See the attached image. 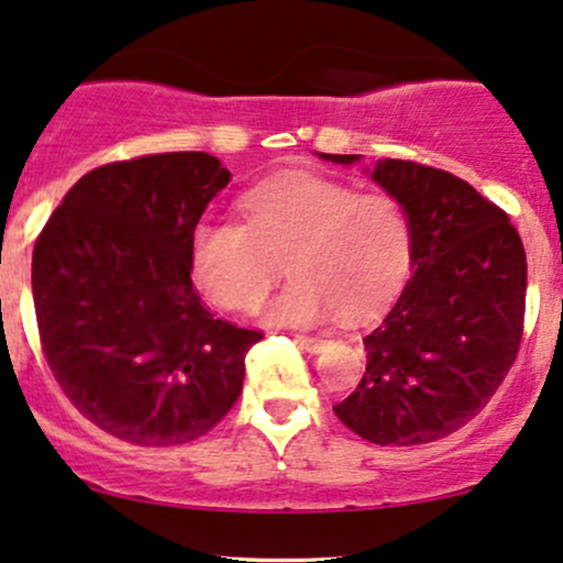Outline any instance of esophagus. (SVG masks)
Here are the masks:
<instances>
[{
  "label": "esophagus",
  "instance_id": "esophagus-1",
  "mask_svg": "<svg viewBox=\"0 0 563 563\" xmlns=\"http://www.w3.org/2000/svg\"><path fill=\"white\" fill-rule=\"evenodd\" d=\"M296 341H299V344L312 354L320 352V349L325 346V339H322V335H296Z\"/></svg>",
  "mask_w": 563,
  "mask_h": 563
}]
</instances>
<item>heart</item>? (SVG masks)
I'll return each instance as SVG.
<instances>
[{
    "label": "heart",
    "mask_w": 563,
    "mask_h": 563,
    "mask_svg": "<svg viewBox=\"0 0 563 563\" xmlns=\"http://www.w3.org/2000/svg\"><path fill=\"white\" fill-rule=\"evenodd\" d=\"M241 206L245 222L203 217L190 238L198 286L232 312H256L283 262L294 280L267 320L294 328L371 318L410 273L412 222L391 192L296 172L251 187Z\"/></svg>",
    "instance_id": "1"
}]
</instances>
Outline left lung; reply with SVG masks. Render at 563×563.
<instances>
[{
  "instance_id": "1",
  "label": "left lung",
  "mask_w": 563,
  "mask_h": 563,
  "mask_svg": "<svg viewBox=\"0 0 563 563\" xmlns=\"http://www.w3.org/2000/svg\"><path fill=\"white\" fill-rule=\"evenodd\" d=\"M373 179L410 214L412 277L363 339V378L333 412L367 442L407 448L461 429L508 376L525 335L527 254L506 211L455 174L386 158Z\"/></svg>"
}]
</instances>
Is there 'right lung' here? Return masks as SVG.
<instances>
[{
    "instance_id": "obj_1",
    "label": "right lung",
    "mask_w": 563,
    "mask_h": 563,
    "mask_svg": "<svg viewBox=\"0 0 563 563\" xmlns=\"http://www.w3.org/2000/svg\"><path fill=\"white\" fill-rule=\"evenodd\" d=\"M230 172L209 153L97 166L38 232L31 286L44 360L97 429L172 448L243 391L262 331L214 318L192 288L190 238Z\"/></svg>"
}]
</instances>
